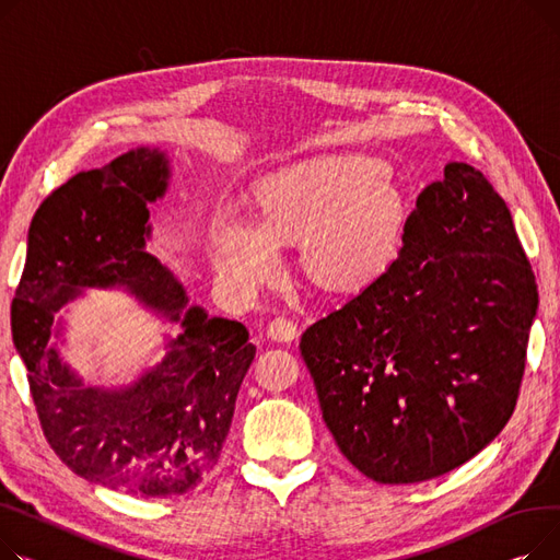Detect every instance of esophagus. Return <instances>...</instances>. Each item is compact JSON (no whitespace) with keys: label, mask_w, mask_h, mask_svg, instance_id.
<instances>
[{"label":"esophagus","mask_w":560,"mask_h":560,"mask_svg":"<svg viewBox=\"0 0 560 560\" xmlns=\"http://www.w3.org/2000/svg\"><path fill=\"white\" fill-rule=\"evenodd\" d=\"M267 335L271 341H293L295 337H299V325H295L287 316H278L269 323Z\"/></svg>","instance_id":"esophagus-1"}]
</instances>
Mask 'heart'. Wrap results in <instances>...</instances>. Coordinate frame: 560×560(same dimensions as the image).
<instances>
[{"instance_id": "heart-1", "label": "heart", "mask_w": 560, "mask_h": 560, "mask_svg": "<svg viewBox=\"0 0 560 560\" xmlns=\"http://www.w3.org/2000/svg\"><path fill=\"white\" fill-rule=\"evenodd\" d=\"M386 162L361 153L303 160L257 185V219L221 212L208 230L214 271L240 291H255L278 276V242L303 237L310 273L335 289L377 280L398 253L400 191Z\"/></svg>"}]
</instances>
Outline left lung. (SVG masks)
Masks as SVG:
<instances>
[{
	"label": "left lung",
	"mask_w": 560,
	"mask_h": 560,
	"mask_svg": "<svg viewBox=\"0 0 560 560\" xmlns=\"http://www.w3.org/2000/svg\"><path fill=\"white\" fill-rule=\"evenodd\" d=\"M538 287L511 212L481 172L445 164L388 269L303 332L323 420L380 483L470 462L509 422Z\"/></svg>",
	"instance_id": "8db88e82"
}]
</instances>
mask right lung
<instances>
[{
    "label": "right lung",
    "instance_id": "add662e5",
    "mask_svg": "<svg viewBox=\"0 0 560 560\" xmlns=\"http://www.w3.org/2000/svg\"><path fill=\"white\" fill-rule=\"evenodd\" d=\"M170 176L167 153L140 147L51 191L31 221L11 307L51 450L79 477L138 498H178L210 475L255 359L244 323L189 305L185 287L147 253V206L162 199ZM115 285L178 322L182 335L136 383L88 387L50 343L59 334L52 316L88 288Z\"/></svg>",
    "mask_w": 560,
    "mask_h": 560
}]
</instances>
